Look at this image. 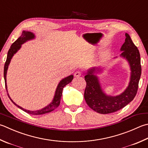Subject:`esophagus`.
<instances>
[{
    "label": "esophagus",
    "mask_w": 148,
    "mask_h": 148,
    "mask_svg": "<svg viewBox=\"0 0 148 148\" xmlns=\"http://www.w3.org/2000/svg\"><path fill=\"white\" fill-rule=\"evenodd\" d=\"M82 76V72H81L80 71H76V72L74 73V76L76 77H78Z\"/></svg>",
    "instance_id": "34e87169"
}]
</instances>
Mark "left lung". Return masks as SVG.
<instances>
[{
  "label": "left lung",
  "mask_w": 148,
  "mask_h": 148,
  "mask_svg": "<svg viewBox=\"0 0 148 148\" xmlns=\"http://www.w3.org/2000/svg\"><path fill=\"white\" fill-rule=\"evenodd\" d=\"M125 36V42L121 48V56L128 61L131 69L130 82L125 90L116 96L104 93L97 76L94 74L101 71L100 69H90L85 76L86 83L84 93L85 101L90 108L99 114H107L119 110L131 102L137 94L141 76L140 53L129 34L126 33Z\"/></svg>",
  "instance_id": "left-lung-1"
}]
</instances>
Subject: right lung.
<instances>
[{
	"instance_id": "obj_1",
	"label": "right lung",
	"mask_w": 148,
	"mask_h": 148,
	"mask_svg": "<svg viewBox=\"0 0 148 148\" xmlns=\"http://www.w3.org/2000/svg\"><path fill=\"white\" fill-rule=\"evenodd\" d=\"M34 37H35L34 34L33 33H31V32L24 31L22 32V35L20 36L15 42L13 43V44L11 45L10 49H9L8 53V56H7V59H6V61H5V65H4V81H5V89H6L7 93H8V90H7V85H6V74H7L8 66L11 62V60L13 56V55L19 50L20 47H21L22 44H23V43H25V42H27V40L34 39ZM73 77H74L73 75H71V76L66 77L64 78V79H63L62 81H60V82L59 83L58 85L56 88V92H55V95H54L53 101H52L49 105L45 106V108H43L41 110H36V111H30V110H27L24 109L23 108H22V107L18 106V105H16L14 101H13V100L11 99V97H10V95H9L8 93V95L9 98H10L11 101H12V103L14 105H16L17 107H18L19 108L22 110L23 111L29 114L42 115V114H47V113L53 111L54 109H56V108L58 107L60 103L61 98H62L63 89L65 85H66L67 84H69V83H71L72 82V80L73 79Z\"/></svg>"
}]
</instances>
